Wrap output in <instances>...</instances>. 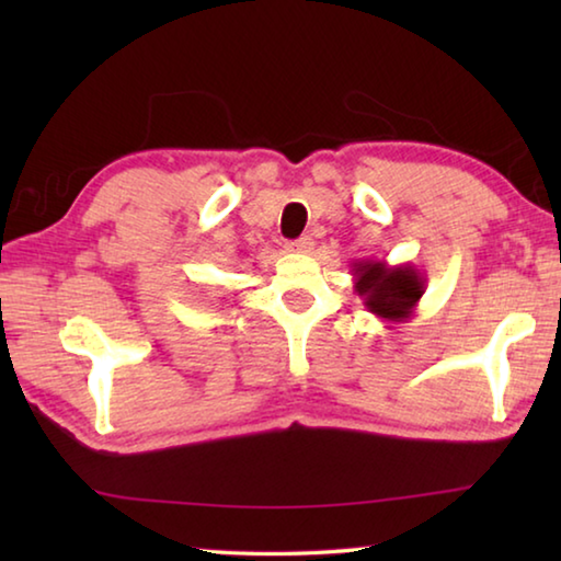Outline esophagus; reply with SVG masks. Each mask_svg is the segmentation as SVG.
<instances>
[{"label":"esophagus","instance_id":"34e87169","mask_svg":"<svg viewBox=\"0 0 561 561\" xmlns=\"http://www.w3.org/2000/svg\"><path fill=\"white\" fill-rule=\"evenodd\" d=\"M311 250H314V240H311L309 234L299 237V240H294V242L287 244V252H294V254H307Z\"/></svg>","mask_w":561,"mask_h":561}]
</instances>
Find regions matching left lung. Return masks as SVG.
<instances>
[{
  "mask_svg": "<svg viewBox=\"0 0 561 561\" xmlns=\"http://www.w3.org/2000/svg\"><path fill=\"white\" fill-rule=\"evenodd\" d=\"M354 291L364 299V307L388 324L413 319L417 301L425 291V279L413 264H386L383 260L351 262Z\"/></svg>",
  "mask_w": 561,
  "mask_h": 561,
  "instance_id": "obj_1",
  "label": "left lung"
}]
</instances>
